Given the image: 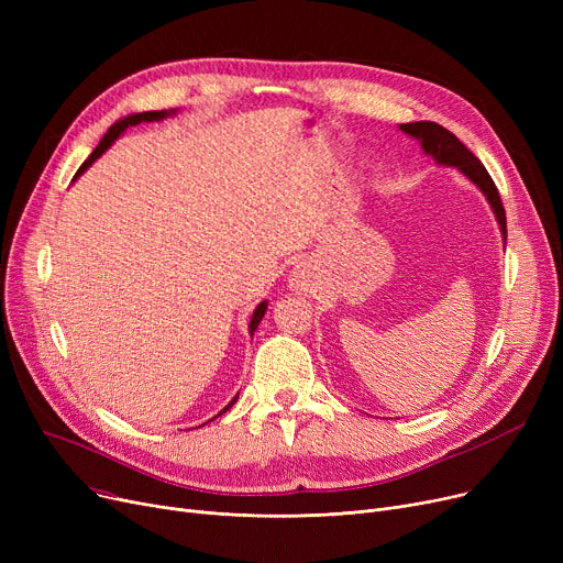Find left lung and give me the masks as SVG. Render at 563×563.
Returning <instances> with one entry per match:
<instances>
[{
  "mask_svg": "<svg viewBox=\"0 0 563 563\" xmlns=\"http://www.w3.org/2000/svg\"><path fill=\"white\" fill-rule=\"evenodd\" d=\"M401 132H406L408 136L418 139L422 143V151L427 155H431L438 164H445V166H456L472 185H477L482 189V194L488 198L490 207H493V214L499 223V232L505 236V244H507V214H505V205L499 200L497 187L493 183V177L488 175V170L484 168V164L472 155L467 147L442 125L431 123V121H418V123H406L399 125Z\"/></svg>",
  "mask_w": 563,
  "mask_h": 563,
  "instance_id": "1",
  "label": "left lung"
}]
</instances>
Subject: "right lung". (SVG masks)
Wrapping results in <instances>:
<instances>
[{"label": "right lung", "mask_w": 563, "mask_h": 563, "mask_svg": "<svg viewBox=\"0 0 563 563\" xmlns=\"http://www.w3.org/2000/svg\"><path fill=\"white\" fill-rule=\"evenodd\" d=\"M175 113V109H170V111H143V113H132V115H125V118H121V121H115L109 130H107V134L102 136V141L98 143V147H96V151L91 153V155H88V159L79 166V170L75 173V180H77V177L88 168V166H91L104 151H107V147L118 139V136H121L128 128H134V125H139V123H153V121H164V118L166 115H173ZM264 312H266V301H262L255 310H253V317H251V323H249V331H251V335L255 333V329H257V323L262 321V317H264ZM236 397H240V395H234V399L221 410V412H225L234 401H236ZM221 412H219V416H221Z\"/></svg>", "instance_id": "right-lung-1"}]
</instances>
